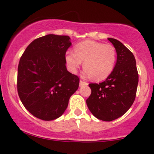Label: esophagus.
<instances>
[{
    "mask_svg": "<svg viewBox=\"0 0 154 154\" xmlns=\"http://www.w3.org/2000/svg\"><path fill=\"white\" fill-rule=\"evenodd\" d=\"M87 85H88V83L86 82L83 81V80H80V86H87Z\"/></svg>",
    "mask_w": 154,
    "mask_h": 154,
    "instance_id": "34e87169",
    "label": "esophagus"
}]
</instances>
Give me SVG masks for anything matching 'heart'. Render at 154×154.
Instances as JSON below:
<instances>
[{
    "instance_id": "obj_1",
    "label": "heart",
    "mask_w": 154,
    "mask_h": 154,
    "mask_svg": "<svg viewBox=\"0 0 154 154\" xmlns=\"http://www.w3.org/2000/svg\"><path fill=\"white\" fill-rule=\"evenodd\" d=\"M74 51H68L65 56L71 72L75 73L83 62V75L100 81L106 79L114 70L117 53L112 45L87 40L76 45Z\"/></svg>"
}]
</instances>
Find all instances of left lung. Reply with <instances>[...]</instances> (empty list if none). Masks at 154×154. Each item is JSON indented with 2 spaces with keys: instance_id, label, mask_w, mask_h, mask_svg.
<instances>
[{
  "instance_id": "obj_1",
  "label": "left lung",
  "mask_w": 154,
  "mask_h": 154,
  "mask_svg": "<svg viewBox=\"0 0 154 154\" xmlns=\"http://www.w3.org/2000/svg\"><path fill=\"white\" fill-rule=\"evenodd\" d=\"M117 53L114 70L103 82L90 83L88 109L100 120L111 122L123 116L134 102L139 83L136 59L121 42L109 38Z\"/></svg>"
}]
</instances>
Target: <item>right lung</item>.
Listing matches in <instances>:
<instances>
[{
  "mask_svg": "<svg viewBox=\"0 0 154 154\" xmlns=\"http://www.w3.org/2000/svg\"><path fill=\"white\" fill-rule=\"evenodd\" d=\"M70 37L48 34L32 41L20 59L17 89L23 105L35 117L52 121L66 111L80 79L68 71Z\"/></svg>",
  "mask_w": 154,
  "mask_h": 154,
  "instance_id": "add662e5",
  "label": "right lung"
}]
</instances>
